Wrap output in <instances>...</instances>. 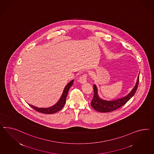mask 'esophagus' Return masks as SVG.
Returning a JSON list of instances; mask_svg holds the SVG:
<instances>
[{
	"label": "esophagus",
	"instance_id": "1",
	"mask_svg": "<svg viewBox=\"0 0 154 154\" xmlns=\"http://www.w3.org/2000/svg\"><path fill=\"white\" fill-rule=\"evenodd\" d=\"M87 77H88V75H87L86 74L82 75L79 78V83H86V82H87Z\"/></svg>",
	"mask_w": 154,
	"mask_h": 154
}]
</instances>
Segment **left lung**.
<instances>
[{"mask_svg": "<svg viewBox=\"0 0 154 154\" xmlns=\"http://www.w3.org/2000/svg\"><path fill=\"white\" fill-rule=\"evenodd\" d=\"M139 75L137 77L136 85L132 91L127 95L116 100H107L101 99L98 94V90L96 85H94V95L91 103L92 107L99 112H112L117 109L119 108L127 103L132 97L134 95L137 91L138 85L139 83Z\"/></svg>", "mask_w": 154, "mask_h": 154, "instance_id": "left-lung-1", "label": "left lung"}]
</instances>
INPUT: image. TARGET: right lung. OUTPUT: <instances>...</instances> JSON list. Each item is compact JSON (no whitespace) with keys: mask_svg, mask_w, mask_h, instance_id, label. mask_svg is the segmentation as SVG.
<instances>
[{"mask_svg":"<svg viewBox=\"0 0 154 154\" xmlns=\"http://www.w3.org/2000/svg\"><path fill=\"white\" fill-rule=\"evenodd\" d=\"M74 82V80H72L69 83L66 85L64 88V90L63 91L62 94L60 96L59 100L56 104H54V105L48 107V108H38L36 106H35L31 104H29V106L34 109L35 110L38 111V112L44 113V114H54L55 112H58L60 110H61L64 106V105L66 104V98L67 96V94L69 88L72 86Z\"/></svg>","mask_w":154,"mask_h":154,"instance_id":"1","label":"right lung"}]
</instances>
